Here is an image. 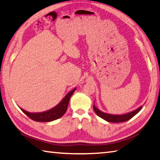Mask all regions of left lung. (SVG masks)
Instances as JSON below:
<instances>
[{
  "mask_svg": "<svg viewBox=\"0 0 160 160\" xmlns=\"http://www.w3.org/2000/svg\"><path fill=\"white\" fill-rule=\"evenodd\" d=\"M142 106L140 107L132 112L124 113V114L121 115H116V114H111V113H104L100 111L99 109L95 107V105H93V109L94 112L97 113V115L99 116L100 118L104 119L105 121H108V122H112V123H120V122H125V121H128L129 119L133 117L135 115H136L140 110L142 109Z\"/></svg>",
  "mask_w": 160,
  "mask_h": 160,
  "instance_id": "8db88e82",
  "label": "left lung"
}]
</instances>
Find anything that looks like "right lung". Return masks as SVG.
<instances>
[{
    "label": "right lung",
    "instance_id": "add662e5",
    "mask_svg": "<svg viewBox=\"0 0 160 160\" xmlns=\"http://www.w3.org/2000/svg\"><path fill=\"white\" fill-rule=\"evenodd\" d=\"M75 90H76V88H75L69 92L64 97V98L61 100L60 103H58V104L52 108V109L46 111V112L39 113H30L24 110L23 109H21V108L20 109L29 118H30L32 120L38 121V122H50V121L56 120V119L63 116L64 113H66L68 109V106L70 97L72 96V94H73Z\"/></svg>",
    "mask_w": 160,
    "mask_h": 160
}]
</instances>
